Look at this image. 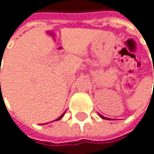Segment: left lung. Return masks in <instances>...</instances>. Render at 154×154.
Here are the masks:
<instances>
[{
	"instance_id": "obj_1",
	"label": "left lung",
	"mask_w": 154,
	"mask_h": 154,
	"mask_svg": "<svg viewBox=\"0 0 154 154\" xmlns=\"http://www.w3.org/2000/svg\"><path fill=\"white\" fill-rule=\"evenodd\" d=\"M99 115V114H98ZM99 116L101 117V118H103V119H108V118H106V117H105V116H101V115H99Z\"/></svg>"
}]
</instances>
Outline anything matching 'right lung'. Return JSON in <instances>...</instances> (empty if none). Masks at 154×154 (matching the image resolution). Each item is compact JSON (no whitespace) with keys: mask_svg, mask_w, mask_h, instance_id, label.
I'll return each instance as SVG.
<instances>
[{"mask_svg":"<svg viewBox=\"0 0 154 154\" xmlns=\"http://www.w3.org/2000/svg\"><path fill=\"white\" fill-rule=\"evenodd\" d=\"M64 115H65V113H63V114H62V115H61V116H59V117H58L57 119H56L55 121H58V120H60V119H61V118L63 117V116H64Z\"/></svg>","mask_w":154,"mask_h":154,"instance_id":"add662e5","label":"right lung"}]
</instances>
